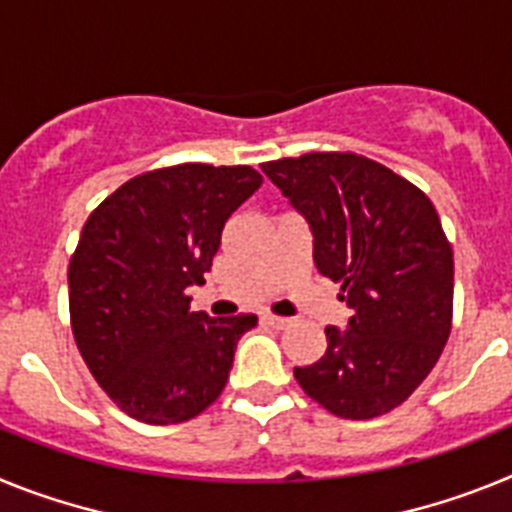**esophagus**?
Segmentation results:
<instances>
[{
    "label": "esophagus",
    "mask_w": 512,
    "mask_h": 512,
    "mask_svg": "<svg viewBox=\"0 0 512 512\" xmlns=\"http://www.w3.org/2000/svg\"><path fill=\"white\" fill-rule=\"evenodd\" d=\"M264 323L271 328H287L289 318H277V315H264Z\"/></svg>",
    "instance_id": "obj_1"
}]
</instances>
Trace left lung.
Segmentation results:
<instances>
[{"mask_svg":"<svg viewBox=\"0 0 512 512\" xmlns=\"http://www.w3.org/2000/svg\"><path fill=\"white\" fill-rule=\"evenodd\" d=\"M310 225L312 261L341 284L346 328L295 366L302 390L338 418L369 420L408 400L451 333L454 253L433 202L356 153H305L261 164Z\"/></svg>","mask_w":512,"mask_h":512,"instance_id":"obj_1","label":"left lung"}]
</instances>
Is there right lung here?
<instances>
[{
    "mask_svg": "<svg viewBox=\"0 0 512 512\" xmlns=\"http://www.w3.org/2000/svg\"><path fill=\"white\" fill-rule=\"evenodd\" d=\"M261 187L251 166L182 164L140 174L89 215L69 264L76 346L122 413L182 423L220 397L256 315L192 312L228 217Z\"/></svg>",
    "mask_w": 512,
    "mask_h": 512,
    "instance_id": "1",
    "label": "right lung"
}]
</instances>
